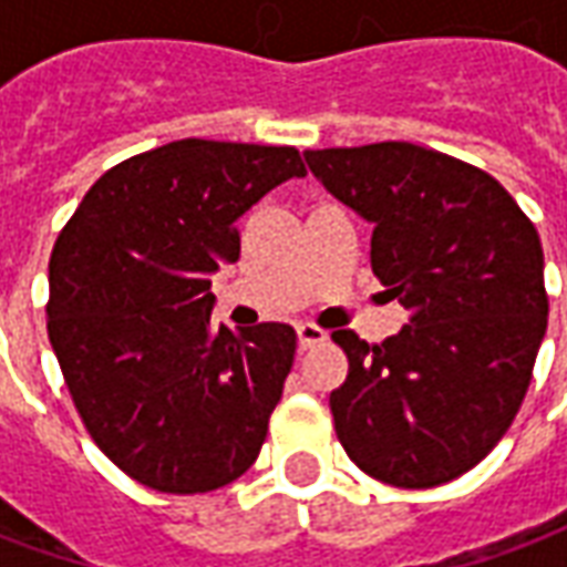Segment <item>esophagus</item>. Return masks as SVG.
<instances>
[{
  "mask_svg": "<svg viewBox=\"0 0 567 567\" xmlns=\"http://www.w3.org/2000/svg\"><path fill=\"white\" fill-rule=\"evenodd\" d=\"M324 340H328V333L321 331L319 324H309V321L297 324V343H300V349H312V346H321Z\"/></svg>",
  "mask_w": 567,
  "mask_h": 567,
  "instance_id": "34e87169",
  "label": "esophagus"
}]
</instances>
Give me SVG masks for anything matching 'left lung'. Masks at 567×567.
<instances>
[{
	"instance_id": "left-lung-1",
	"label": "left lung",
	"mask_w": 567,
	"mask_h": 567,
	"mask_svg": "<svg viewBox=\"0 0 567 567\" xmlns=\"http://www.w3.org/2000/svg\"><path fill=\"white\" fill-rule=\"evenodd\" d=\"M307 163L373 224V272L410 312L382 343L333 331L349 358L331 392L337 437L380 483H450L495 450L528 392L549 312L540 236L492 175L413 142Z\"/></svg>"
}]
</instances>
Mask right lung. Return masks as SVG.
<instances>
[{"instance_id":"add662e5","label":"right lung","mask_w":567,"mask_h":567,"mask_svg":"<svg viewBox=\"0 0 567 567\" xmlns=\"http://www.w3.org/2000/svg\"><path fill=\"white\" fill-rule=\"evenodd\" d=\"M291 175V145L178 140L103 173L48 264V337L93 443L136 483L197 495L258 458L297 333L212 324L236 218Z\"/></svg>"}]
</instances>
